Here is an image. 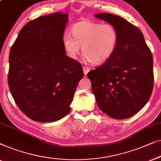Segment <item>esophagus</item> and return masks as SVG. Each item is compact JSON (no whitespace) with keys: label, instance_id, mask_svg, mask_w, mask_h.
Wrapping results in <instances>:
<instances>
[{"label":"esophagus","instance_id":"1","mask_svg":"<svg viewBox=\"0 0 161 161\" xmlns=\"http://www.w3.org/2000/svg\"><path fill=\"white\" fill-rule=\"evenodd\" d=\"M89 71H90V68L89 67H87V66H84L83 67V71H84V74H87L88 72H89Z\"/></svg>","mask_w":161,"mask_h":161}]
</instances>
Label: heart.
<instances>
[{"label": "heart", "mask_w": 161, "mask_h": 161, "mask_svg": "<svg viewBox=\"0 0 161 161\" xmlns=\"http://www.w3.org/2000/svg\"><path fill=\"white\" fill-rule=\"evenodd\" d=\"M71 34L63 36V47L70 58L76 59L81 47L83 55L93 64L109 60L118 43V33L110 24L89 19L81 20L71 27Z\"/></svg>", "instance_id": "heart-1"}]
</instances>
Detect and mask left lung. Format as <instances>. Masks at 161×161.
I'll return each instance as SVG.
<instances>
[{
	"instance_id": "8db88e82",
	"label": "left lung",
	"mask_w": 161,
	"mask_h": 161,
	"mask_svg": "<svg viewBox=\"0 0 161 161\" xmlns=\"http://www.w3.org/2000/svg\"><path fill=\"white\" fill-rule=\"evenodd\" d=\"M116 28L118 43L109 60L88 72L99 108L114 119H126L147 103L153 89V59L142 31L112 14H95Z\"/></svg>"
}]
</instances>
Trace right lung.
<instances>
[{"label":"right lung","instance_id":"obj_1","mask_svg":"<svg viewBox=\"0 0 161 161\" xmlns=\"http://www.w3.org/2000/svg\"><path fill=\"white\" fill-rule=\"evenodd\" d=\"M67 17L56 12L31 20L11 47L8 87L19 109L33 120L51 123L65 117L84 76L81 63L65 55Z\"/></svg>","mask_w":161,"mask_h":161}]
</instances>
